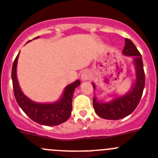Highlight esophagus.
<instances>
[{"mask_svg": "<svg viewBox=\"0 0 158 158\" xmlns=\"http://www.w3.org/2000/svg\"><path fill=\"white\" fill-rule=\"evenodd\" d=\"M89 78H90V73H89L88 71H84V72L82 73V75H81V79L83 81L88 80Z\"/></svg>", "mask_w": 158, "mask_h": 158, "instance_id": "esophagus-1", "label": "esophagus"}]
</instances>
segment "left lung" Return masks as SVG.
<instances>
[{
	"label": "left lung",
	"mask_w": 158,
	"mask_h": 158,
	"mask_svg": "<svg viewBox=\"0 0 158 158\" xmlns=\"http://www.w3.org/2000/svg\"><path fill=\"white\" fill-rule=\"evenodd\" d=\"M123 53L134 57V63L136 69V82L131 90L125 96L116 98L109 103L98 102L94 97L93 105L95 113L100 117L106 120H120L126 117L136 109L143 95L145 86V72L142 55L135 44L128 39H125V46ZM94 89L95 85L92 83Z\"/></svg>",
	"instance_id": "left-lung-1"
}]
</instances>
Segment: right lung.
I'll return each mask as SVG.
<instances>
[{
	"mask_svg": "<svg viewBox=\"0 0 158 158\" xmlns=\"http://www.w3.org/2000/svg\"><path fill=\"white\" fill-rule=\"evenodd\" d=\"M36 37L35 38H38ZM19 54L13 62L12 69V79L14 95L15 100L31 120L45 126H56L68 120L72 110V97L74 90L80 84V81L76 80L65 88L63 96L59 102L52 104L35 103L30 100L21 91L16 77V65Z\"/></svg>",
	"mask_w": 158,
	"mask_h": 158,
	"instance_id": "1",
	"label": "right lung"
}]
</instances>
